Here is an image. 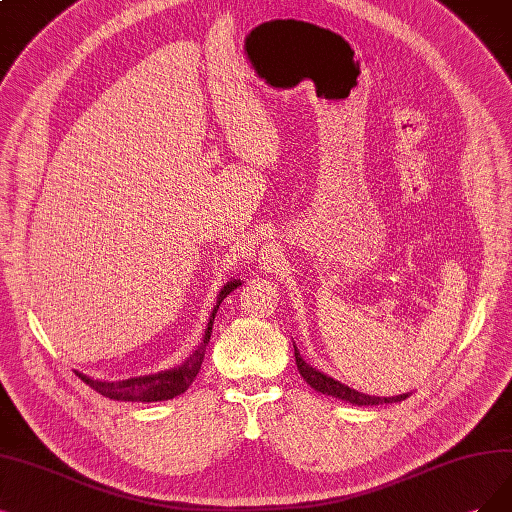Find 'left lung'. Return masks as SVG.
<instances>
[{
  "label": "left lung",
  "mask_w": 512,
  "mask_h": 512,
  "mask_svg": "<svg viewBox=\"0 0 512 512\" xmlns=\"http://www.w3.org/2000/svg\"><path fill=\"white\" fill-rule=\"evenodd\" d=\"M295 363H297V369H299L301 377H304V380H306L314 390L323 392V394H329V396H335V399L350 401L352 405L401 403V401H405V399H407V394L392 396V399H390V396H388V399H382V396L361 394V392H356V390H352V388H348V386H344V384H339V382H335V380H333V377H327L325 373H320V371H316L314 367L306 365L304 358H301V356H299V352H297V346H295Z\"/></svg>",
  "instance_id": "8db88e82"
}]
</instances>
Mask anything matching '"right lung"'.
<instances>
[{
	"instance_id": "obj_1",
	"label": "right lung",
	"mask_w": 512,
	"mask_h": 512,
	"mask_svg": "<svg viewBox=\"0 0 512 512\" xmlns=\"http://www.w3.org/2000/svg\"><path fill=\"white\" fill-rule=\"evenodd\" d=\"M238 285H240V280H234V282H227V285L221 289V293L217 297V306H215L211 318H208V327L204 331L200 348L192 356H189L181 367L170 369V371H162V373H156V375L130 377V380H124V382H99V380H90V377L78 373L82 377V382L88 384L92 390H97L99 394L107 396V399H113V401L156 403V401L175 399V396L183 394L189 388V384L196 380V375H198V371L202 367V361H204L208 339H211V333H213L215 314L221 306V301L227 295H230Z\"/></svg>"
}]
</instances>
